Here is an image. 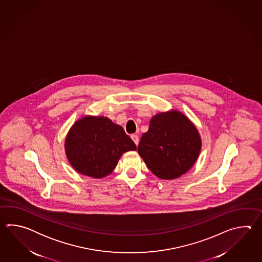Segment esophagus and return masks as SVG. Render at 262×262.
<instances>
[{
    "label": "esophagus",
    "instance_id": "34e87169",
    "mask_svg": "<svg viewBox=\"0 0 262 262\" xmlns=\"http://www.w3.org/2000/svg\"><path fill=\"white\" fill-rule=\"evenodd\" d=\"M131 139H133L134 142H135V144L139 145V136L138 135H132L131 136Z\"/></svg>",
    "mask_w": 262,
    "mask_h": 262
}]
</instances>
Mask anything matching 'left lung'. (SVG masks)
<instances>
[{"label": "left lung", "instance_id": "1", "mask_svg": "<svg viewBox=\"0 0 262 262\" xmlns=\"http://www.w3.org/2000/svg\"><path fill=\"white\" fill-rule=\"evenodd\" d=\"M195 124L179 111L157 113L142 135L138 152L158 178L173 180L187 172L201 150Z\"/></svg>", "mask_w": 262, "mask_h": 262}]
</instances>
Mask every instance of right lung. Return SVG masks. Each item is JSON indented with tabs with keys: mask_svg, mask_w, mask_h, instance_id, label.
<instances>
[{
	"mask_svg": "<svg viewBox=\"0 0 262 262\" xmlns=\"http://www.w3.org/2000/svg\"><path fill=\"white\" fill-rule=\"evenodd\" d=\"M64 149L77 172L101 179L114 170L123 154L137 150V146L123 127L111 119L83 116L67 133Z\"/></svg>",
	"mask_w": 262,
	"mask_h": 262,
	"instance_id": "add662e5",
	"label": "right lung"
}]
</instances>
